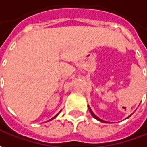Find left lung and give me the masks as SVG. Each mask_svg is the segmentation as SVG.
Masks as SVG:
<instances>
[{"mask_svg": "<svg viewBox=\"0 0 147 147\" xmlns=\"http://www.w3.org/2000/svg\"><path fill=\"white\" fill-rule=\"evenodd\" d=\"M88 107H89V111H90V113H91V115H92V116H93V117H94V119H97V120H98V121H101V122H102V123H108V122H107V121H105V120H102V119H100V118H99V117H98V116H97V115H96L94 114V112H93V111H92V110H91V108H90V107H89V105H88ZM131 115H132V114L130 115H129V116H128V117H127V118H129V117H130V116H131ZM127 118H126V119H127Z\"/></svg>", "mask_w": 147, "mask_h": 147, "instance_id": "1", "label": "left lung"}]
</instances>
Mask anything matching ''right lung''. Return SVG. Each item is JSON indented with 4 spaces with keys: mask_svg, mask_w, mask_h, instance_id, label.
I'll return each instance as SVG.
<instances>
[{
    "mask_svg": "<svg viewBox=\"0 0 147 147\" xmlns=\"http://www.w3.org/2000/svg\"><path fill=\"white\" fill-rule=\"evenodd\" d=\"M60 111H59V112H58V114H57V115H55V116H53V118H52V119H49V120H48V121H50V120H52V119H54V118H56V117H57V116H58V114H59V113H60Z\"/></svg>",
    "mask_w": 147,
    "mask_h": 147,
    "instance_id": "add662e5",
    "label": "right lung"
}]
</instances>
